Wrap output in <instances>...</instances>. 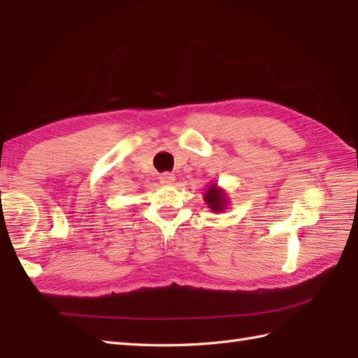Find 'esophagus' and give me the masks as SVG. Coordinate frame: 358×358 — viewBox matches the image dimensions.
I'll return each instance as SVG.
<instances>
[{
  "label": "esophagus",
  "mask_w": 358,
  "mask_h": 358,
  "mask_svg": "<svg viewBox=\"0 0 358 358\" xmlns=\"http://www.w3.org/2000/svg\"><path fill=\"white\" fill-rule=\"evenodd\" d=\"M173 180H175V175L171 173V172H164V173L159 175V181H162V183H164V185L173 183Z\"/></svg>",
  "instance_id": "1"
}]
</instances>
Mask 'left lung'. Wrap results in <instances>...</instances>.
<instances>
[{
  "instance_id": "left-lung-1",
  "label": "left lung",
  "mask_w": 358,
  "mask_h": 358,
  "mask_svg": "<svg viewBox=\"0 0 358 358\" xmlns=\"http://www.w3.org/2000/svg\"><path fill=\"white\" fill-rule=\"evenodd\" d=\"M204 201L214 212H223L227 206V196L223 189H220L215 183L208 187V191L204 192Z\"/></svg>"
}]
</instances>
